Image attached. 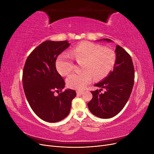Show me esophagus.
Masks as SVG:
<instances>
[{
    "mask_svg": "<svg viewBox=\"0 0 154 154\" xmlns=\"http://www.w3.org/2000/svg\"><path fill=\"white\" fill-rule=\"evenodd\" d=\"M83 93V91H76V94H77V95H81V94H82Z\"/></svg>",
    "mask_w": 154,
    "mask_h": 154,
    "instance_id": "34e87169",
    "label": "esophagus"
}]
</instances>
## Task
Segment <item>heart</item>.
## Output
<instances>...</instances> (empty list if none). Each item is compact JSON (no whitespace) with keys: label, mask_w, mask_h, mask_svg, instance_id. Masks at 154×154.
I'll use <instances>...</instances> for the list:
<instances>
[{"label":"heart","mask_w":154,"mask_h":154,"mask_svg":"<svg viewBox=\"0 0 154 154\" xmlns=\"http://www.w3.org/2000/svg\"><path fill=\"white\" fill-rule=\"evenodd\" d=\"M74 58L78 63L82 62V71L73 73L67 78V85L71 88L82 90L89 83L94 76L96 78L106 76L113 69L116 56L112 50L103 48L94 43L85 42L74 47L68 54L60 55L56 61L58 72L66 76L74 69Z\"/></svg>","instance_id":"obj_1"}]
</instances>
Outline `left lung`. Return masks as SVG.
Here are the masks:
<instances>
[{"mask_svg":"<svg viewBox=\"0 0 154 154\" xmlns=\"http://www.w3.org/2000/svg\"><path fill=\"white\" fill-rule=\"evenodd\" d=\"M99 41L112 42L110 39ZM114 70L101 82L96 83L100 90L91 91L92 98L87 103L91 112L97 117L108 119L117 115L128 101L134 86V67L130 54L119 45H116ZM102 88L106 91L100 93Z\"/></svg>","mask_w":154,"mask_h":154,"instance_id":"obj_1","label":"left lung"}]
</instances>
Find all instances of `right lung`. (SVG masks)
<instances>
[{
  "mask_svg": "<svg viewBox=\"0 0 154 154\" xmlns=\"http://www.w3.org/2000/svg\"><path fill=\"white\" fill-rule=\"evenodd\" d=\"M69 45L67 40L45 41L32 51L24 65L25 95L32 110L45 122L55 123L66 118L76 96L72 89L61 92L66 83L56 68L58 56ZM59 90V95H54Z\"/></svg>",
  "mask_w": 154,
  "mask_h": 154,
  "instance_id": "1",
  "label": "right lung"
}]
</instances>
